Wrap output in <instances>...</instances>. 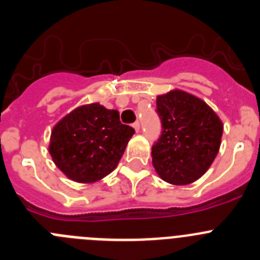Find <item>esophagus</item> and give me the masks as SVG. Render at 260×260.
Wrapping results in <instances>:
<instances>
[{
    "label": "esophagus",
    "instance_id": "1",
    "mask_svg": "<svg viewBox=\"0 0 260 260\" xmlns=\"http://www.w3.org/2000/svg\"><path fill=\"white\" fill-rule=\"evenodd\" d=\"M133 127H134L135 132H139V128H141V125H139V122H134L133 123Z\"/></svg>",
    "mask_w": 260,
    "mask_h": 260
}]
</instances>
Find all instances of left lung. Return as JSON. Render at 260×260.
Listing matches in <instances>:
<instances>
[{
  "instance_id": "1",
  "label": "left lung",
  "mask_w": 260,
  "mask_h": 260,
  "mask_svg": "<svg viewBox=\"0 0 260 260\" xmlns=\"http://www.w3.org/2000/svg\"><path fill=\"white\" fill-rule=\"evenodd\" d=\"M156 107L162 123L151 152L156 173L171 185L195 182L219 152L221 119L207 103L182 89L158 95Z\"/></svg>"
}]
</instances>
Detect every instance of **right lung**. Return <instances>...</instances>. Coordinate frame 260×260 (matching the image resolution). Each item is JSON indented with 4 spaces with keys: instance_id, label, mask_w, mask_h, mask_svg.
<instances>
[{
    "instance_id": "right-lung-1",
    "label": "right lung",
    "mask_w": 260,
    "mask_h": 260,
    "mask_svg": "<svg viewBox=\"0 0 260 260\" xmlns=\"http://www.w3.org/2000/svg\"><path fill=\"white\" fill-rule=\"evenodd\" d=\"M134 133L117 110L99 103L80 105L54 125L49 153L69 180L93 183L116 169Z\"/></svg>"
}]
</instances>
